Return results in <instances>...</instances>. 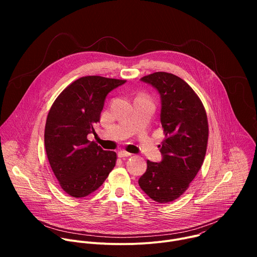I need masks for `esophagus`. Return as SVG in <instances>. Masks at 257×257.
Returning <instances> with one entry per match:
<instances>
[{"label": "esophagus", "instance_id": "obj_1", "mask_svg": "<svg viewBox=\"0 0 257 257\" xmlns=\"http://www.w3.org/2000/svg\"><path fill=\"white\" fill-rule=\"evenodd\" d=\"M130 156H131V154H129V153H127V152H124V151H121V152L118 153V157L121 158V159L128 158V157H130Z\"/></svg>", "mask_w": 257, "mask_h": 257}]
</instances>
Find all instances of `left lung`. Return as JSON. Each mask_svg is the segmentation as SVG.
<instances>
[{
  "mask_svg": "<svg viewBox=\"0 0 257 257\" xmlns=\"http://www.w3.org/2000/svg\"><path fill=\"white\" fill-rule=\"evenodd\" d=\"M140 80L161 95V123L166 138L160 145L162 161H148L138 184L155 201L168 203L188 189L202 166L208 139L207 117L197 94L180 77L156 72Z\"/></svg>",
  "mask_w": 257,
  "mask_h": 257,
  "instance_id": "1",
  "label": "left lung"
}]
</instances>
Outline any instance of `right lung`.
I'll list each match as a JSON object with an SVG mask.
<instances>
[{
    "label": "right lung",
    "mask_w": 257,
    "mask_h": 257,
    "mask_svg": "<svg viewBox=\"0 0 257 257\" xmlns=\"http://www.w3.org/2000/svg\"><path fill=\"white\" fill-rule=\"evenodd\" d=\"M126 80L101 76L81 77L67 86L53 103L46 123L45 146L51 168L62 189L80 198L95 191L117 160L87 135L95 133L109 91Z\"/></svg>",
    "instance_id": "add662e5"
}]
</instances>
